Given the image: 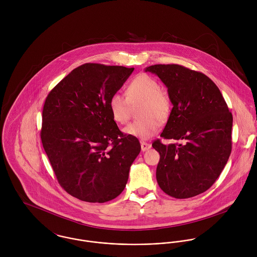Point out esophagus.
<instances>
[{
  "mask_svg": "<svg viewBox=\"0 0 257 257\" xmlns=\"http://www.w3.org/2000/svg\"><path fill=\"white\" fill-rule=\"evenodd\" d=\"M141 147H142V150L143 151H146V150H148L151 147V145L148 144V143H146V142H142L141 143Z\"/></svg>",
  "mask_w": 257,
  "mask_h": 257,
  "instance_id": "obj_1",
  "label": "esophagus"
}]
</instances>
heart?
<instances>
[{"label":"heart","mask_w":257,"mask_h":257,"mask_svg":"<svg viewBox=\"0 0 257 257\" xmlns=\"http://www.w3.org/2000/svg\"><path fill=\"white\" fill-rule=\"evenodd\" d=\"M125 95L116 92L110 96L108 105L113 120L125 123L131 115L132 105L141 102L138 110L140 118L128 123L123 133L141 140L150 139L159 132L161 121H166L170 115L171 99L168 93L160 89L153 77L142 73L130 81Z\"/></svg>","instance_id":"b5f03b06"}]
</instances>
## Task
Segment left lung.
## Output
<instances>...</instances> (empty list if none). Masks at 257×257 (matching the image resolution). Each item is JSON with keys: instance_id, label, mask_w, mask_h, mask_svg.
<instances>
[{"instance_id": "left-lung-1", "label": "left lung", "mask_w": 257, "mask_h": 257, "mask_svg": "<svg viewBox=\"0 0 257 257\" xmlns=\"http://www.w3.org/2000/svg\"><path fill=\"white\" fill-rule=\"evenodd\" d=\"M167 87L173 108L160 135L182 144L154 141L160 154L156 180L176 199L207 191L220 176L231 152L232 114L217 85L205 74L178 64L146 68Z\"/></svg>"}]
</instances>
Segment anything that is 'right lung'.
Listing matches in <instances>:
<instances>
[{
	"label": "right lung",
	"instance_id": "1",
	"mask_svg": "<svg viewBox=\"0 0 257 257\" xmlns=\"http://www.w3.org/2000/svg\"><path fill=\"white\" fill-rule=\"evenodd\" d=\"M134 70L86 63L46 97L41 143L61 187L81 201L116 198L141 152L139 140L118 130L108 105Z\"/></svg>",
	"mask_w": 257,
	"mask_h": 257
}]
</instances>
